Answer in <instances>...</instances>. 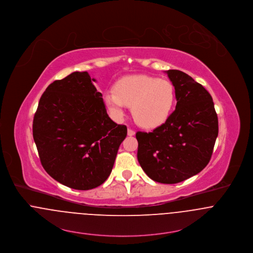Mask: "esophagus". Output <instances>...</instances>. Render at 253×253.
Returning a JSON list of instances; mask_svg holds the SVG:
<instances>
[{"mask_svg": "<svg viewBox=\"0 0 253 253\" xmlns=\"http://www.w3.org/2000/svg\"><path fill=\"white\" fill-rule=\"evenodd\" d=\"M134 134H135V131H134V130H132V129H130V128L127 129V135H128V136H133Z\"/></svg>", "mask_w": 253, "mask_h": 253, "instance_id": "esophagus-1", "label": "esophagus"}]
</instances>
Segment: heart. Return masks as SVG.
<instances>
[{"label": "heart", "mask_w": 253, "mask_h": 253, "mask_svg": "<svg viewBox=\"0 0 253 253\" xmlns=\"http://www.w3.org/2000/svg\"><path fill=\"white\" fill-rule=\"evenodd\" d=\"M104 103L112 115L122 118L126 106L131 107L140 126L153 128L162 125L170 115L175 100L171 82L147 75H131L119 80L114 92H106Z\"/></svg>", "instance_id": "obj_1"}]
</instances>
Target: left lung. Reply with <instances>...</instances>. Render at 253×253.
I'll return each mask as SVG.
<instances>
[{
  "label": "left lung",
  "mask_w": 253,
  "mask_h": 253,
  "mask_svg": "<svg viewBox=\"0 0 253 253\" xmlns=\"http://www.w3.org/2000/svg\"><path fill=\"white\" fill-rule=\"evenodd\" d=\"M165 72L175 88L176 109L152 132L138 131L137 159L155 182L177 184L207 166L218 120L212 98L201 84L181 70Z\"/></svg>",
  "instance_id": "obj_1"
}]
</instances>
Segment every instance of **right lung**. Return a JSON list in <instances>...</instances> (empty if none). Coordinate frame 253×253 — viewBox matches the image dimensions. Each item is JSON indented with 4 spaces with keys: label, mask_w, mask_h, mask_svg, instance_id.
<instances>
[{
    "label": "right lung",
    "mask_w": 253,
    "mask_h": 253,
    "mask_svg": "<svg viewBox=\"0 0 253 253\" xmlns=\"http://www.w3.org/2000/svg\"><path fill=\"white\" fill-rule=\"evenodd\" d=\"M87 71L51 83L33 122V136L46 172L70 188L88 190L109 177L127 128L107 114Z\"/></svg>",
    "instance_id": "add662e5"
}]
</instances>
